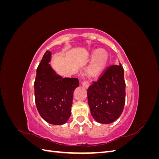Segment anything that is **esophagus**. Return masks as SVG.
I'll use <instances>...</instances> for the list:
<instances>
[{"label": "esophagus", "instance_id": "34e87169", "mask_svg": "<svg viewBox=\"0 0 159 159\" xmlns=\"http://www.w3.org/2000/svg\"><path fill=\"white\" fill-rule=\"evenodd\" d=\"M82 85L84 86V87H85V88H88L89 86V81H84L83 82H82Z\"/></svg>", "mask_w": 159, "mask_h": 159}]
</instances>
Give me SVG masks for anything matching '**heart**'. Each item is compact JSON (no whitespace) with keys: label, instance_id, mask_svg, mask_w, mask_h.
I'll list each match as a JSON object with an SVG mask.
<instances>
[{"label":"heart","instance_id":"obj_1","mask_svg":"<svg viewBox=\"0 0 159 159\" xmlns=\"http://www.w3.org/2000/svg\"><path fill=\"white\" fill-rule=\"evenodd\" d=\"M91 57L93 58L89 66V71L91 74H98L105 68L107 62L108 56L103 50H94L91 53Z\"/></svg>","mask_w":159,"mask_h":159}]
</instances>
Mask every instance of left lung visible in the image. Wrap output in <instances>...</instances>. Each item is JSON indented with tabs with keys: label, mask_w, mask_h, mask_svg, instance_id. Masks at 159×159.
I'll return each instance as SVG.
<instances>
[{
	"label": "left lung",
	"mask_w": 159,
	"mask_h": 159,
	"mask_svg": "<svg viewBox=\"0 0 159 159\" xmlns=\"http://www.w3.org/2000/svg\"><path fill=\"white\" fill-rule=\"evenodd\" d=\"M91 114L100 123H111L121 115L125 103V81L121 64L110 65L88 89Z\"/></svg>",
	"instance_id": "1"
}]
</instances>
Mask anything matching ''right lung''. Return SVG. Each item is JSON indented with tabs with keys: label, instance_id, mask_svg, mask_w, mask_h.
Listing matches in <instances>:
<instances>
[{
	"label": "right lung",
	"instance_id": "1",
	"mask_svg": "<svg viewBox=\"0 0 159 159\" xmlns=\"http://www.w3.org/2000/svg\"><path fill=\"white\" fill-rule=\"evenodd\" d=\"M51 52L46 51L36 70L34 81L35 102L38 113L46 121L63 125L71 115L74 89L78 87L75 78H64L56 74L49 64Z\"/></svg>",
	"mask_w": 159,
	"mask_h": 159
}]
</instances>
